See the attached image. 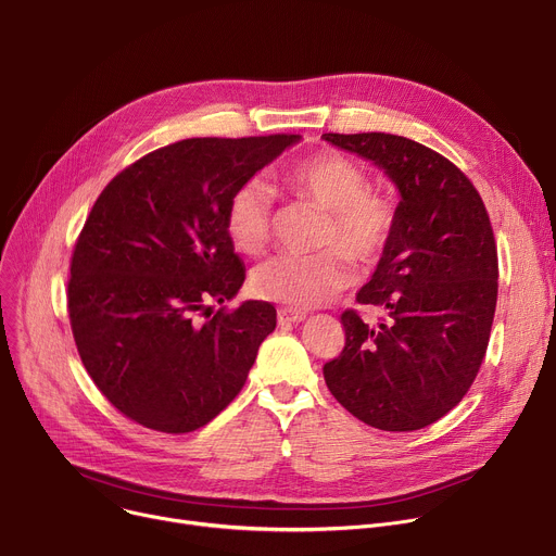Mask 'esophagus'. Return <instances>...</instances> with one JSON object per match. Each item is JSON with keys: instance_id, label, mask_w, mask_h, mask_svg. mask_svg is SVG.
I'll list each match as a JSON object with an SVG mask.
<instances>
[{"instance_id": "obj_1", "label": "esophagus", "mask_w": 556, "mask_h": 556, "mask_svg": "<svg viewBox=\"0 0 556 556\" xmlns=\"http://www.w3.org/2000/svg\"><path fill=\"white\" fill-rule=\"evenodd\" d=\"M307 318L305 312H298V309H289V307H282L278 309V323L280 325H291V323H303Z\"/></svg>"}]
</instances>
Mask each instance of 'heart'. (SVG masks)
Instances as JSON below:
<instances>
[{"mask_svg":"<svg viewBox=\"0 0 556 556\" xmlns=\"http://www.w3.org/2000/svg\"><path fill=\"white\" fill-rule=\"evenodd\" d=\"M280 178L291 193L327 211L323 236L327 251L312 258L274 255L253 269L251 291L263 301L307 309L350 285V257L363 267L382 258L399 225V202L390 191L369 187L358 162L331 149L295 162ZM271 208V189L258 178H249L231 191L225 229L240 253L258 255L267 247Z\"/></svg>","mask_w":556,"mask_h":556,"instance_id":"obj_1","label":"heart"}]
</instances>
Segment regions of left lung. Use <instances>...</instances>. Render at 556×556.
Listing matches in <instances>:
<instances>
[{
    "mask_svg": "<svg viewBox=\"0 0 556 556\" xmlns=\"http://www.w3.org/2000/svg\"><path fill=\"white\" fill-rule=\"evenodd\" d=\"M380 166L399 187V225L361 305L386 318L340 316L345 348L325 363L329 392L358 420L412 432L445 416L472 388L490 343L498 255L485 204L441 153L392 134H325Z\"/></svg>",
    "mask_w": 556,
    "mask_h": 556,
    "instance_id": "obj_1",
    "label": "left lung"
}]
</instances>
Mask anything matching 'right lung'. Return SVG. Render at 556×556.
<instances>
[{"label":"right lung","mask_w":556,"mask_h":556,"mask_svg":"<svg viewBox=\"0 0 556 556\" xmlns=\"http://www.w3.org/2000/svg\"><path fill=\"white\" fill-rule=\"evenodd\" d=\"M298 140H180L119 170L96 200L73 249L68 318L84 367L126 418L187 434L240 394L276 309L213 312L244 282L225 208Z\"/></svg>","instance_id":"1"}]
</instances>
